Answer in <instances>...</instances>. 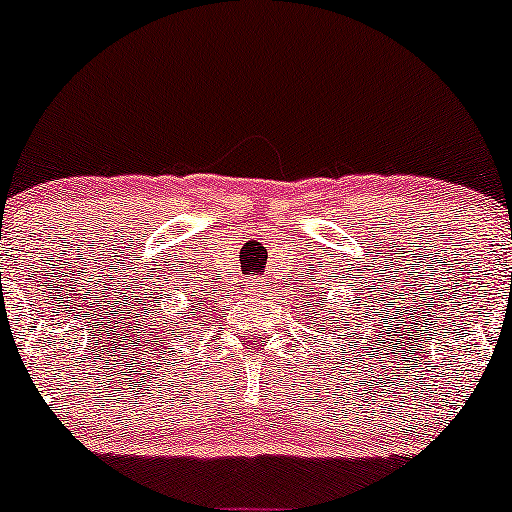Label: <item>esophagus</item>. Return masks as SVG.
I'll list each match as a JSON object with an SVG mask.
<instances>
[{
	"label": "esophagus",
	"instance_id": "1",
	"mask_svg": "<svg viewBox=\"0 0 512 512\" xmlns=\"http://www.w3.org/2000/svg\"><path fill=\"white\" fill-rule=\"evenodd\" d=\"M263 286H266V283H263V281H256V278H254V281H249V291L254 293V295L263 293Z\"/></svg>",
	"mask_w": 512,
	"mask_h": 512
}]
</instances>
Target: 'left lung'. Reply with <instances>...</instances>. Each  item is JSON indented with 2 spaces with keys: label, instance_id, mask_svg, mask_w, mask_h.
<instances>
[{
  "label": "left lung",
  "instance_id": "left-lung-1",
  "mask_svg": "<svg viewBox=\"0 0 512 512\" xmlns=\"http://www.w3.org/2000/svg\"><path fill=\"white\" fill-rule=\"evenodd\" d=\"M308 308H313V303H308ZM318 308H320V310H323V308H325V305H318ZM308 313H310V310H308ZM340 313H342V310H340ZM328 315H335V313H333V310H330V308H328ZM313 325H318V330H325V320H323V323H318V320H315V323H313ZM333 335H335V330H333Z\"/></svg>",
  "mask_w": 512,
  "mask_h": 512
}]
</instances>
